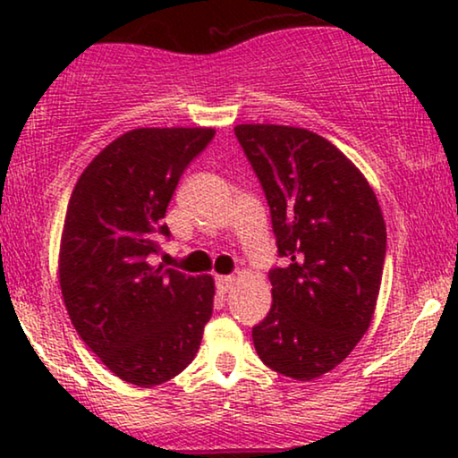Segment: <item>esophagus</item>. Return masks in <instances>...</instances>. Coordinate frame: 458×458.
<instances>
[{"instance_id": "esophagus-1", "label": "esophagus", "mask_w": 458, "mask_h": 458, "mask_svg": "<svg viewBox=\"0 0 458 458\" xmlns=\"http://www.w3.org/2000/svg\"><path fill=\"white\" fill-rule=\"evenodd\" d=\"M235 285V277H231V275H221V277H216V290L221 293H229L233 290Z\"/></svg>"}]
</instances>
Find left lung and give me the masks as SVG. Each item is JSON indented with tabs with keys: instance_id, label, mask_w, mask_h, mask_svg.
I'll return each instance as SVG.
<instances>
[{
	"instance_id": "8db88e82",
	"label": "left lung",
	"mask_w": 458,
	"mask_h": 458,
	"mask_svg": "<svg viewBox=\"0 0 458 458\" xmlns=\"http://www.w3.org/2000/svg\"><path fill=\"white\" fill-rule=\"evenodd\" d=\"M271 208L273 304L252 329L273 371L310 381L340 365L373 321L386 223L373 187L325 137L285 124H237Z\"/></svg>"
}]
</instances>
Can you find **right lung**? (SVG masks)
Here are the masks:
<instances>
[{"label":"right lung","instance_id":"right-lung-1","mask_svg":"<svg viewBox=\"0 0 458 458\" xmlns=\"http://www.w3.org/2000/svg\"><path fill=\"white\" fill-rule=\"evenodd\" d=\"M215 129L146 127L108 143L81 173L60 242L68 317L116 377L152 387L196 359L215 279L149 265L181 174Z\"/></svg>","mask_w":458,"mask_h":458}]
</instances>
